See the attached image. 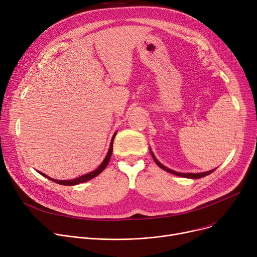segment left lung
Listing matches in <instances>:
<instances>
[{
  "mask_svg": "<svg viewBox=\"0 0 257 257\" xmlns=\"http://www.w3.org/2000/svg\"><path fill=\"white\" fill-rule=\"evenodd\" d=\"M150 152H151V155H152V157H153V159H154V161H155V164L159 167V168H161L163 170H165V171H167V172H169V173H171V174H174V175H176V176H180V177H186V178H191V179H199V178H202V177H205V176H207V175H209V174H211L214 170H211V171H207V172H204V173H179V172H176V171H173V170H171V169H169V168H167V167H165L164 165H161L159 161L156 159V157H155V155L153 154V152L150 150Z\"/></svg>",
  "mask_w": 257,
  "mask_h": 257,
  "instance_id": "left-lung-1",
  "label": "left lung"
}]
</instances>
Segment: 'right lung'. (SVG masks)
<instances>
[{"instance_id":"add662e5","label":"right lung","mask_w":257,"mask_h":257,"mask_svg":"<svg viewBox=\"0 0 257 257\" xmlns=\"http://www.w3.org/2000/svg\"><path fill=\"white\" fill-rule=\"evenodd\" d=\"M115 134H116V132L113 134L112 140H111V143H110L109 150H108V152H107V155H106L105 159L102 161V164L98 167V169H97V170H94V171H92V172H90V173H88V174L83 175V176H80V177L75 178V179H72V180H57V179H52V178L48 177L46 174H44V173H40V172H39V173L42 174L43 176H45L46 178H48V179H50V180H52V181H54V182H56V183H58V184H62V185H76V184L82 183V182H85V181H88V180H90V179L94 178L96 176H98V175H99L101 172H103V171H104V169L107 167L108 163H109L110 157H111V154H112V150H113V148H112V147H113V140H114V138H115Z\"/></svg>"}]
</instances>
